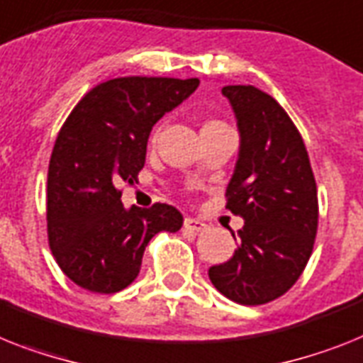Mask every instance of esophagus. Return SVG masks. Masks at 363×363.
<instances>
[{"label": "esophagus", "mask_w": 363, "mask_h": 363, "mask_svg": "<svg viewBox=\"0 0 363 363\" xmlns=\"http://www.w3.org/2000/svg\"><path fill=\"white\" fill-rule=\"evenodd\" d=\"M184 226L187 230H193V232H202V230H206V226H208V224L206 223H202V220H200V218H193V217H187L184 220Z\"/></svg>", "instance_id": "34e87169"}]
</instances>
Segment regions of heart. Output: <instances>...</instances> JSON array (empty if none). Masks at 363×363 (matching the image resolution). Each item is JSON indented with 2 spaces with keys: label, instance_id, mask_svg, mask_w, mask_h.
Returning <instances> with one entry per match:
<instances>
[{
  "label": "heart",
  "instance_id": "b5f03b06",
  "mask_svg": "<svg viewBox=\"0 0 363 363\" xmlns=\"http://www.w3.org/2000/svg\"><path fill=\"white\" fill-rule=\"evenodd\" d=\"M217 124H223V122H218V121H209V122H206V124H203V125H217Z\"/></svg>",
  "mask_w": 363,
  "mask_h": 363
}]
</instances>
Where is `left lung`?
Segmentation results:
<instances>
[{
    "mask_svg": "<svg viewBox=\"0 0 363 363\" xmlns=\"http://www.w3.org/2000/svg\"><path fill=\"white\" fill-rule=\"evenodd\" d=\"M223 94L241 137L226 209L245 226L233 256L208 274L226 298L257 306L289 291L306 267L319 220L317 185L304 140L272 96L252 85H228Z\"/></svg>",
    "mask_w": 363,
    "mask_h": 363,
    "instance_id": "obj_1",
    "label": "left lung"
}]
</instances>
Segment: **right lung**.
Listing matches in <instances>:
<instances>
[{"instance_id":"1","label":"right lung","mask_w":363,"mask_h":363,"mask_svg":"<svg viewBox=\"0 0 363 363\" xmlns=\"http://www.w3.org/2000/svg\"><path fill=\"white\" fill-rule=\"evenodd\" d=\"M200 81L116 77L100 83L62 124L48 169V241L61 271L92 293H116L140 271L155 233H174V206L124 208L122 184L145 167L150 131Z\"/></svg>"}]
</instances>
